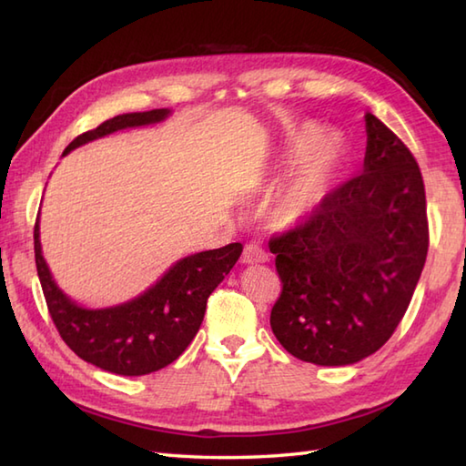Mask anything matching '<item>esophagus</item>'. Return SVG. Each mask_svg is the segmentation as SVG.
I'll return each instance as SVG.
<instances>
[{
  "label": "esophagus",
  "instance_id": "1",
  "mask_svg": "<svg viewBox=\"0 0 466 466\" xmlns=\"http://www.w3.org/2000/svg\"><path fill=\"white\" fill-rule=\"evenodd\" d=\"M268 260V252H266L258 242H248L244 246L242 262L244 264H262Z\"/></svg>",
  "mask_w": 466,
  "mask_h": 466
}]
</instances>
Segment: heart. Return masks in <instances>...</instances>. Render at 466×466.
I'll list each match as a JSON object with an SVG mask.
<instances>
[{
	"label": "heart",
	"instance_id": "heart-1",
	"mask_svg": "<svg viewBox=\"0 0 466 466\" xmlns=\"http://www.w3.org/2000/svg\"><path fill=\"white\" fill-rule=\"evenodd\" d=\"M304 157V166L286 187L280 202V210L290 222L304 220L319 210L330 192L340 164V150L336 142L330 137H320L314 130H302L290 144V162H299Z\"/></svg>",
	"mask_w": 466,
	"mask_h": 466
}]
</instances>
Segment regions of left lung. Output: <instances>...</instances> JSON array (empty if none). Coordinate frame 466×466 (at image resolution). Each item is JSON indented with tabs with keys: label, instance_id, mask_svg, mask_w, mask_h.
<instances>
[{
	"label": "left lung",
	"instance_id": "left-lung-1",
	"mask_svg": "<svg viewBox=\"0 0 466 466\" xmlns=\"http://www.w3.org/2000/svg\"><path fill=\"white\" fill-rule=\"evenodd\" d=\"M362 174L270 238L282 292L270 326L296 359L354 364L397 330L429 252L424 182L400 137L372 114Z\"/></svg>",
	"mask_w": 466,
	"mask_h": 466
}]
</instances>
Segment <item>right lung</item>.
Instances as JSON below:
<instances>
[{
    "instance_id": "right-lung-1",
    "label": "right lung",
    "mask_w": 466,
    "mask_h": 466,
    "mask_svg": "<svg viewBox=\"0 0 466 466\" xmlns=\"http://www.w3.org/2000/svg\"><path fill=\"white\" fill-rule=\"evenodd\" d=\"M167 114L170 110L116 116L96 130L77 136L66 147L64 156L96 137L162 122ZM34 250L49 316L69 349L102 370L142 376L172 364L194 340L204 320L208 296L234 268L242 254V244L234 242L186 256L137 299L97 310L84 309L57 289L42 256L39 218L34 228Z\"/></svg>"
}]
</instances>
